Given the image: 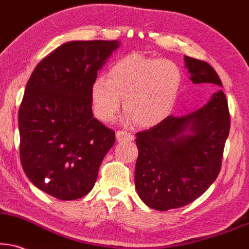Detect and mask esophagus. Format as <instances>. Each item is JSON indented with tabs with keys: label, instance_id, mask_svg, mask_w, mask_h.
I'll use <instances>...</instances> for the list:
<instances>
[{
	"label": "esophagus",
	"instance_id": "34e87169",
	"mask_svg": "<svg viewBox=\"0 0 249 249\" xmlns=\"http://www.w3.org/2000/svg\"><path fill=\"white\" fill-rule=\"evenodd\" d=\"M116 139L118 141H132L134 139L133 134L126 131H117L116 132Z\"/></svg>",
	"mask_w": 249,
	"mask_h": 249
}]
</instances>
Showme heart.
I'll return each mask as SVG.
<instances>
[{"mask_svg":"<svg viewBox=\"0 0 249 249\" xmlns=\"http://www.w3.org/2000/svg\"><path fill=\"white\" fill-rule=\"evenodd\" d=\"M182 84L180 68L170 59L132 53L110 65L108 79L96 78L90 88L94 114L111 122L122 99L127 123L153 127L171 114Z\"/></svg>","mask_w":249,"mask_h":249,"instance_id":"b5f03b06","label":"heart"}]
</instances>
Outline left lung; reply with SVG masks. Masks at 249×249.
<instances>
[{
  "label": "left lung",
  "instance_id": "left-lung-1",
  "mask_svg": "<svg viewBox=\"0 0 249 249\" xmlns=\"http://www.w3.org/2000/svg\"><path fill=\"white\" fill-rule=\"evenodd\" d=\"M185 65L192 83L216 89L209 102L182 117L170 115L135 139L137 192L148 207L160 212L186 206L208 190L221 171L230 132L228 101L217 72L188 56Z\"/></svg>",
  "mask_w": 249,
  "mask_h": 249
}]
</instances>
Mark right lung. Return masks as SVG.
<instances>
[{"label":"right lung","mask_w":249,"mask_h":249,"mask_svg":"<svg viewBox=\"0 0 249 249\" xmlns=\"http://www.w3.org/2000/svg\"><path fill=\"white\" fill-rule=\"evenodd\" d=\"M118 41H70L36 65L18 124L20 162L37 188L59 200L89 193L115 131L94 118L90 88Z\"/></svg>","instance_id":"add662e5"}]
</instances>
